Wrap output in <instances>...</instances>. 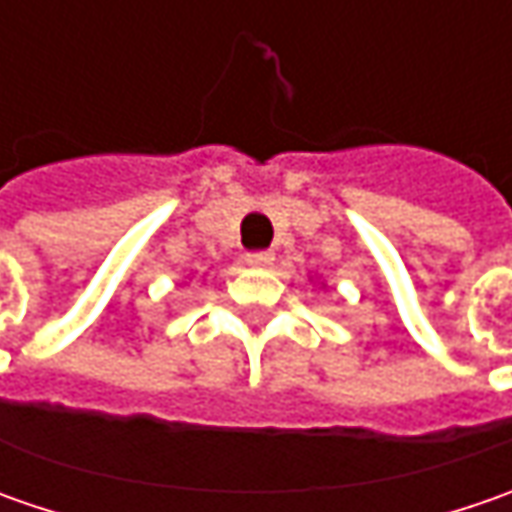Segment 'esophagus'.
Returning <instances> with one entry per match:
<instances>
[{
	"instance_id": "esophagus-1",
	"label": "esophagus",
	"mask_w": 512,
	"mask_h": 512,
	"mask_svg": "<svg viewBox=\"0 0 512 512\" xmlns=\"http://www.w3.org/2000/svg\"><path fill=\"white\" fill-rule=\"evenodd\" d=\"M273 259H276V256H273L270 250H253V253H247L245 256V262L250 267H270L273 265Z\"/></svg>"
}]
</instances>
